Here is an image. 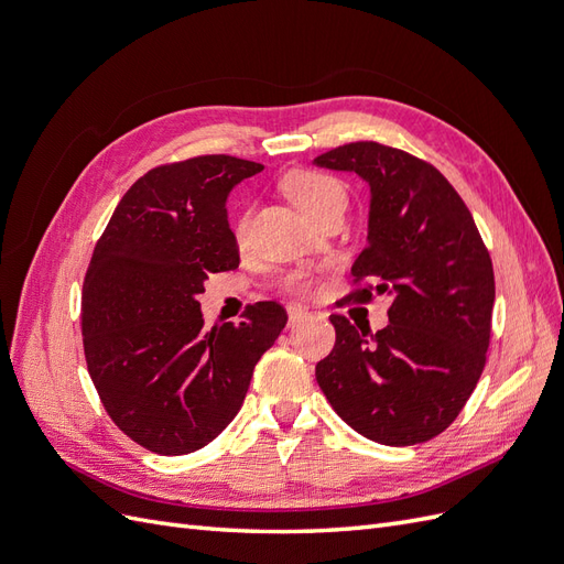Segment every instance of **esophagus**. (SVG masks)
Masks as SVG:
<instances>
[{
    "label": "esophagus",
    "mask_w": 564,
    "mask_h": 564,
    "mask_svg": "<svg viewBox=\"0 0 564 564\" xmlns=\"http://www.w3.org/2000/svg\"><path fill=\"white\" fill-rule=\"evenodd\" d=\"M286 313H289V327H296V324H301L303 319H308V315H311L308 311L301 308V305H289Z\"/></svg>",
    "instance_id": "esophagus-1"
}]
</instances>
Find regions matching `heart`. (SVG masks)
<instances>
[{"label": "heart", "mask_w": 564, "mask_h": 564, "mask_svg": "<svg viewBox=\"0 0 564 564\" xmlns=\"http://www.w3.org/2000/svg\"><path fill=\"white\" fill-rule=\"evenodd\" d=\"M282 193L296 204V209L311 218L313 224L324 214L346 207V187L334 174L322 172V169L313 166H299L286 172L280 181ZM249 230V209L242 214H237L232 220V232L235 240L242 242L245 235ZM280 286L289 294H308L315 286V275H311L308 270H292L282 275Z\"/></svg>", "instance_id": "b5f03b06"}]
</instances>
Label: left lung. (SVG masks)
I'll use <instances>...</instances> for the list:
<instances>
[{"label":"left lung","mask_w":564,"mask_h":564,"mask_svg":"<svg viewBox=\"0 0 564 564\" xmlns=\"http://www.w3.org/2000/svg\"><path fill=\"white\" fill-rule=\"evenodd\" d=\"M315 164L360 174L371 187L369 242L346 299L392 296L390 324L377 334L329 317L336 344L315 367L317 383L352 431L390 447L419 445L449 429L480 381L494 308L489 251L466 202L431 162L357 141Z\"/></svg>","instance_id":"obj_1"}]
</instances>
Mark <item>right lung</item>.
I'll return each instance as SVG.
<instances>
[{
  "label": "right lung",
  "instance_id": "1",
  "mask_svg": "<svg viewBox=\"0 0 564 564\" xmlns=\"http://www.w3.org/2000/svg\"><path fill=\"white\" fill-rule=\"evenodd\" d=\"M261 169L230 155L150 169L94 247L82 289L87 369L117 429L155 454L209 445L286 324L280 303L259 301L240 324L202 329L204 280L240 265L228 193Z\"/></svg>",
  "mask_w": 564,
  "mask_h": 564
}]
</instances>
